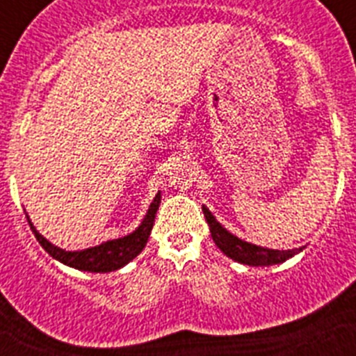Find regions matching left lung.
I'll return each mask as SVG.
<instances>
[{
  "label": "left lung",
  "mask_w": 356,
  "mask_h": 356,
  "mask_svg": "<svg viewBox=\"0 0 356 356\" xmlns=\"http://www.w3.org/2000/svg\"><path fill=\"white\" fill-rule=\"evenodd\" d=\"M205 219L209 222L210 234H212L216 246L228 257V259L235 260L244 266H253V267H264V266H275V264H282L285 260L292 259L294 254L303 251V248H296V250H269V248L257 246L251 242L242 241L237 235L229 234L228 229L217 221L216 216L207 209L205 205L201 207Z\"/></svg>",
  "instance_id": "left-lung-1"
}]
</instances>
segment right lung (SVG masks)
I'll use <instances>...</instances> for the list:
<instances>
[{"label":"right lung","instance_id":"1","mask_svg":"<svg viewBox=\"0 0 356 356\" xmlns=\"http://www.w3.org/2000/svg\"><path fill=\"white\" fill-rule=\"evenodd\" d=\"M160 193H156V196L151 201L149 209H147L146 216L140 221V225L131 232V234L124 235V237L112 238V241L102 242L97 246L85 248L80 251H65L62 248L55 246L46 237L37 232V228L31 222L30 216L26 213L28 222H30V228L33 232V235L37 237L40 246L51 254L53 259L62 262L64 266L74 267L78 271H87V273H112L118 271L121 267H124L127 264H130L131 260L144 250L147 238H149L151 228H153V222H155L156 210L160 207Z\"/></svg>","mask_w":356,"mask_h":356}]
</instances>
